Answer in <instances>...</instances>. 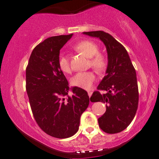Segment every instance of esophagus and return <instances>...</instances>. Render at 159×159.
<instances>
[{"label": "esophagus", "mask_w": 159, "mask_h": 159, "mask_svg": "<svg viewBox=\"0 0 159 159\" xmlns=\"http://www.w3.org/2000/svg\"><path fill=\"white\" fill-rule=\"evenodd\" d=\"M88 96L89 97H91V95H92V92H91V91H88Z\"/></svg>", "instance_id": "34e87169"}]
</instances>
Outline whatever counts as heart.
Returning <instances> with one entry per match:
<instances>
[{"label":"heart","mask_w":159,"mask_h":159,"mask_svg":"<svg viewBox=\"0 0 159 159\" xmlns=\"http://www.w3.org/2000/svg\"><path fill=\"white\" fill-rule=\"evenodd\" d=\"M73 49L89 58V66L98 73H101L106 70L108 63L107 58L103 53L99 52V46L95 43L89 40H84L75 45ZM58 66L59 69L66 74H68L71 71L69 58L66 55H59ZM95 80L96 77L93 71H88L75 75L71 78V84L75 87L89 90L92 88Z\"/></svg>","instance_id":"1"}]
</instances>
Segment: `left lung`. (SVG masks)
I'll return each instance as SVG.
<instances>
[{
	"mask_svg": "<svg viewBox=\"0 0 159 159\" xmlns=\"http://www.w3.org/2000/svg\"><path fill=\"white\" fill-rule=\"evenodd\" d=\"M98 37L107 51L108 65L106 75L98 85L99 91L91 97L92 102L106 103V112L98 119L99 126L109 134L120 133L127 128L136 115L139 103L136 73L124 46L109 33L103 31L84 32Z\"/></svg>",
	"mask_w": 159,
	"mask_h": 159,
	"instance_id": "obj_1",
	"label": "left lung"
}]
</instances>
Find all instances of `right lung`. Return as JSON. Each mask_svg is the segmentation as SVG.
Returning <instances> with one entry per match:
<instances>
[{
    "mask_svg": "<svg viewBox=\"0 0 159 159\" xmlns=\"http://www.w3.org/2000/svg\"><path fill=\"white\" fill-rule=\"evenodd\" d=\"M72 35L52 36L40 43L26 69V89L34 119L46 134L58 139L78 132L80 117L89 105L88 92L82 88L75 87L72 96H68V82L58 66L60 49Z\"/></svg>",
    "mask_w": 159,
    "mask_h": 159,
    "instance_id": "obj_1",
    "label": "right lung"
}]
</instances>
